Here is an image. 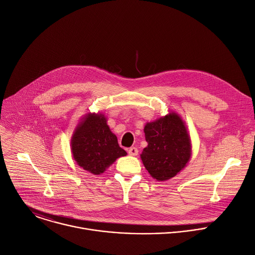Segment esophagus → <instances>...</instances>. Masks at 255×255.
Instances as JSON below:
<instances>
[{
	"label": "esophagus",
	"mask_w": 255,
	"mask_h": 255,
	"mask_svg": "<svg viewBox=\"0 0 255 255\" xmlns=\"http://www.w3.org/2000/svg\"><path fill=\"white\" fill-rule=\"evenodd\" d=\"M128 155H130V156H136L138 150H137L136 147L131 146V147H129V148L128 149Z\"/></svg>",
	"instance_id": "esophagus-1"
}]
</instances>
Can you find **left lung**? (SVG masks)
Listing matches in <instances>:
<instances>
[{
  "mask_svg": "<svg viewBox=\"0 0 255 255\" xmlns=\"http://www.w3.org/2000/svg\"><path fill=\"white\" fill-rule=\"evenodd\" d=\"M147 145L140 159L149 175L167 181L183 170L192 155V145L185 123L176 113L147 123L143 128Z\"/></svg>",
  "mask_w": 255,
  "mask_h": 255,
  "instance_id": "obj_1",
  "label": "left lung"
}]
</instances>
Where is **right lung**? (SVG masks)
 I'll return each instance as SVG.
<instances>
[{
    "label": "right lung",
    "instance_id": "add662e5",
    "mask_svg": "<svg viewBox=\"0 0 255 255\" xmlns=\"http://www.w3.org/2000/svg\"><path fill=\"white\" fill-rule=\"evenodd\" d=\"M71 151L77 165L93 175L103 174L127 155L103 114H87L81 119L71 138Z\"/></svg>",
    "mask_w": 255,
    "mask_h": 255
}]
</instances>
